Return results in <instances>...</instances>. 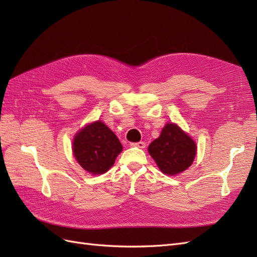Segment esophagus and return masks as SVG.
Wrapping results in <instances>:
<instances>
[{"label": "esophagus", "instance_id": "34e87169", "mask_svg": "<svg viewBox=\"0 0 257 257\" xmlns=\"http://www.w3.org/2000/svg\"><path fill=\"white\" fill-rule=\"evenodd\" d=\"M130 146L139 148V149H144L146 148V143H144L143 141H140V142H136V143H130Z\"/></svg>", "mask_w": 257, "mask_h": 257}]
</instances>
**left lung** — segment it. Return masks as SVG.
<instances>
[{
	"instance_id": "8db88e82",
	"label": "left lung",
	"mask_w": 257,
	"mask_h": 257,
	"mask_svg": "<svg viewBox=\"0 0 257 257\" xmlns=\"http://www.w3.org/2000/svg\"><path fill=\"white\" fill-rule=\"evenodd\" d=\"M148 150L161 172L174 176L192 165L196 144L176 123L168 122L163 128L161 136L150 144Z\"/></svg>"
}]
</instances>
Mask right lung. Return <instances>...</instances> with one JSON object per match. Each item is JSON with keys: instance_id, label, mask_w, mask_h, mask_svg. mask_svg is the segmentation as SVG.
I'll return each mask as SVG.
<instances>
[{"instance_id": "obj_1", "label": "right lung", "mask_w": 257, "mask_h": 257, "mask_svg": "<svg viewBox=\"0 0 257 257\" xmlns=\"http://www.w3.org/2000/svg\"><path fill=\"white\" fill-rule=\"evenodd\" d=\"M121 151L122 146L116 135L101 120L79 130L72 141L75 159L92 175L106 173Z\"/></svg>"}]
</instances>
